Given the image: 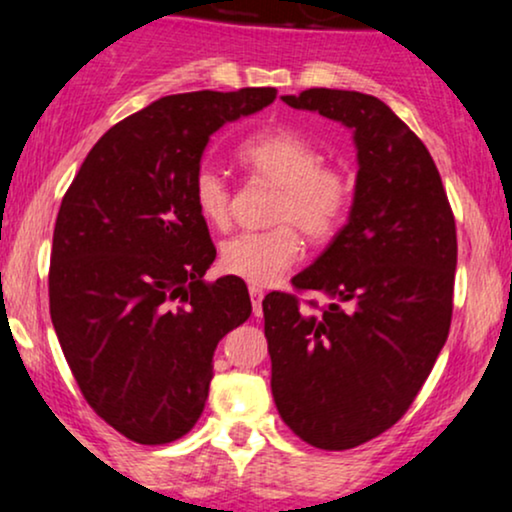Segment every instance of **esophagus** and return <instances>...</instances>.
Segmentation results:
<instances>
[{"label": "esophagus", "instance_id": "34e87169", "mask_svg": "<svg viewBox=\"0 0 512 512\" xmlns=\"http://www.w3.org/2000/svg\"><path fill=\"white\" fill-rule=\"evenodd\" d=\"M250 298H252V310H255V315L260 317L262 315V298H264V291L260 286L250 284Z\"/></svg>", "mask_w": 512, "mask_h": 512}]
</instances>
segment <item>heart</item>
I'll use <instances>...</instances> for the list:
<instances>
[{
	"label": "heart",
	"instance_id": "obj_1",
	"mask_svg": "<svg viewBox=\"0 0 512 512\" xmlns=\"http://www.w3.org/2000/svg\"><path fill=\"white\" fill-rule=\"evenodd\" d=\"M238 158L257 178L279 187L272 221L279 226L260 233H238L221 248V267L255 286L279 279L303 252L301 236H334L351 204V182L342 170L322 166V154L293 129H269L243 142ZM192 199L211 228L231 223V190L216 170L202 168L192 182Z\"/></svg>",
	"mask_w": 512,
	"mask_h": 512
}]
</instances>
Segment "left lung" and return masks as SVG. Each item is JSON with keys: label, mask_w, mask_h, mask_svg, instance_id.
<instances>
[{"label": "left lung", "mask_w": 512, "mask_h": 512, "mask_svg": "<svg viewBox=\"0 0 512 512\" xmlns=\"http://www.w3.org/2000/svg\"><path fill=\"white\" fill-rule=\"evenodd\" d=\"M281 101L351 129L358 173L346 226L293 276L327 308L262 301L272 395L298 438L349 450L402 419L448 339L455 219L424 142L380 98L308 88Z\"/></svg>", "instance_id": "left-lung-1"}]
</instances>
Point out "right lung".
Segmentation results:
<instances>
[{
    "label": "right lung",
    "instance_id": "right-lung-1",
    "mask_svg": "<svg viewBox=\"0 0 512 512\" xmlns=\"http://www.w3.org/2000/svg\"><path fill=\"white\" fill-rule=\"evenodd\" d=\"M276 88L158 98L110 127L62 199L50 317L93 411L142 445L173 443L202 416L216 344L252 313L216 260L192 199L209 137L274 103Z\"/></svg>",
    "mask_w": 512,
    "mask_h": 512
}]
</instances>
